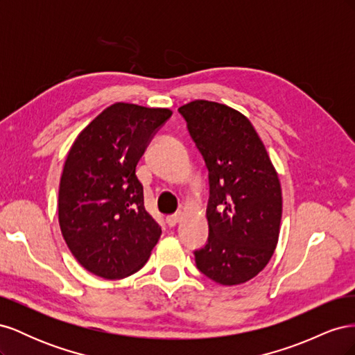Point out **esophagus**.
I'll return each instance as SVG.
<instances>
[{
    "label": "esophagus",
    "instance_id": "esophagus-1",
    "mask_svg": "<svg viewBox=\"0 0 355 355\" xmlns=\"http://www.w3.org/2000/svg\"><path fill=\"white\" fill-rule=\"evenodd\" d=\"M179 219H180V214H171V216L166 218V222H167L170 228H173V227H176V223L179 222Z\"/></svg>",
    "mask_w": 355,
    "mask_h": 355
}]
</instances>
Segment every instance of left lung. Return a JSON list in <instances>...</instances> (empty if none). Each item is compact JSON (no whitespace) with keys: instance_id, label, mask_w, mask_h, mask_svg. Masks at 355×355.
<instances>
[{"instance_id":"obj_1","label":"left lung","mask_w":355,"mask_h":355,"mask_svg":"<svg viewBox=\"0 0 355 355\" xmlns=\"http://www.w3.org/2000/svg\"><path fill=\"white\" fill-rule=\"evenodd\" d=\"M209 171V237L198 271L223 286L249 282L270 262L282 222V187L252 123L227 105L178 110Z\"/></svg>"}]
</instances>
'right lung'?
I'll use <instances>...</instances> for the list:
<instances>
[{"mask_svg":"<svg viewBox=\"0 0 355 355\" xmlns=\"http://www.w3.org/2000/svg\"><path fill=\"white\" fill-rule=\"evenodd\" d=\"M171 111L115 103L84 128L67 157L59 223L85 270L106 280L146 263L161 227L145 210L136 166Z\"/></svg>","mask_w":355,"mask_h":355,"instance_id":"obj_1","label":"right lung"}]
</instances>
